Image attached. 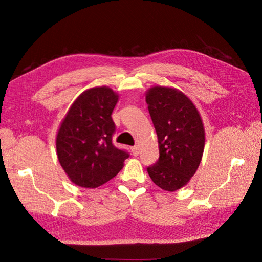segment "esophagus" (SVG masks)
I'll use <instances>...</instances> for the list:
<instances>
[{
  "label": "esophagus",
  "instance_id": "1",
  "mask_svg": "<svg viewBox=\"0 0 262 262\" xmlns=\"http://www.w3.org/2000/svg\"><path fill=\"white\" fill-rule=\"evenodd\" d=\"M131 152H132V154H133L134 156H138L139 153H140L139 146H132V147H131Z\"/></svg>",
  "mask_w": 262,
  "mask_h": 262
}]
</instances>
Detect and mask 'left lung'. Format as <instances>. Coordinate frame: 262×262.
Wrapping results in <instances>:
<instances>
[{"label": "left lung", "mask_w": 262, "mask_h": 262, "mask_svg": "<svg viewBox=\"0 0 262 262\" xmlns=\"http://www.w3.org/2000/svg\"><path fill=\"white\" fill-rule=\"evenodd\" d=\"M146 104L158 139L160 157L147 172L166 191L187 185L199 167L204 149V129L196 108L184 93L155 86Z\"/></svg>", "instance_id": "8db88e82"}]
</instances>
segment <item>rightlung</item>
I'll return each instance as SVG.
<instances>
[{
    "label": "right lung",
    "instance_id": "1",
    "mask_svg": "<svg viewBox=\"0 0 262 262\" xmlns=\"http://www.w3.org/2000/svg\"><path fill=\"white\" fill-rule=\"evenodd\" d=\"M118 95L109 87H94L73 102L57 136L59 162L75 185L96 188L113 179L130 155L114 145L112 118Z\"/></svg>",
    "mask_w": 262,
    "mask_h": 262
}]
</instances>
